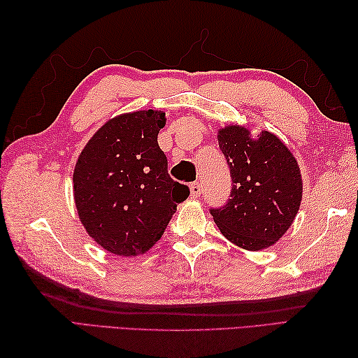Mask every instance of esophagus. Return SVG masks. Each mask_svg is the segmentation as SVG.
<instances>
[{"label": "esophagus", "instance_id": "1", "mask_svg": "<svg viewBox=\"0 0 358 358\" xmlns=\"http://www.w3.org/2000/svg\"><path fill=\"white\" fill-rule=\"evenodd\" d=\"M191 195L194 196V199H196V196L201 195V185L200 183H192L191 185Z\"/></svg>", "mask_w": 358, "mask_h": 358}]
</instances>
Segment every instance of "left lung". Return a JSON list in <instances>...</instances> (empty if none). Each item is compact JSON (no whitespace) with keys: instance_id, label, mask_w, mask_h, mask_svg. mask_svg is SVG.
<instances>
[{"instance_id":"left-lung-1","label":"left lung","mask_w":358,"mask_h":358,"mask_svg":"<svg viewBox=\"0 0 358 358\" xmlns=\"http://www.w3.org/2000/svg\"><path fill=\"white\" fill-rule=\"evenodd\" d=\"M218 144L231 169V199L209 212L224 237L246 250L277 243L301 203L300 167L283 141L268 131L257 138L246 127L226 126Z\"/></svg>"}]
</instances>
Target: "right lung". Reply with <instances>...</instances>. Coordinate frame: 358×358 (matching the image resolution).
I'll list each match as a JSON object with an SVG mask.
<instances>
[{"label":"right lung","mask_w":358,"mask_h":358,"mask_svg":"<svg viewBox=\"0 0 358 358\" xmlns=\"http://www.w3.org/2000/svg\"><path fill=\"white\" fill-rule=\"evenodd\" d=\"M164 112L138 110L109 120L81 150L73 196L87 234L108 252L136 257L162 238L189 187L167 173L158 146Z\"/></svg>","instance_id":"1"}]
</instances>
